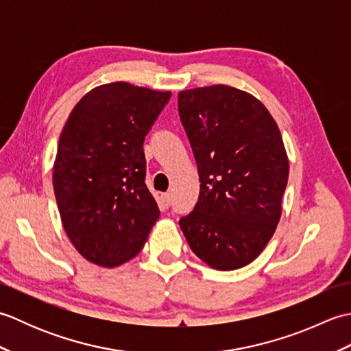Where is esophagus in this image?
<instances>
[{
	"instance_id": "34e87169",
	"label": "esophagus",
	"mask_w": 351,
	"mask_h": 351,
	"mask_svg": "<svg viewBox=\"0 0 351 351\" xmlns=\"http://www.w3.org/2000/svg\"><path fill=\"white\" fill-rule=\"evenodd\" d=\"M170 204H171V195L170 193H164V195L161 196V205L164 208H169Z\"/></svg>"
}]
</instances>
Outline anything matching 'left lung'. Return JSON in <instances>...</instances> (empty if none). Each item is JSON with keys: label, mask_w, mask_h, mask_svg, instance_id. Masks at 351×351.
Segmentation results:
<instances>
[{"label": "left lung", "mask_w": 351, "mask_h": 351, "mask_svg": "<svg viewBox=\"0 0 351 351\" xmlns=\"http://www.w3.org/2000/svg\"><path fill=\"white\" fill-rule=\"evenodd\" d=\"M200 191L180 226L195 255L230 271L250 264L273 237L289 173L279 126L255 96L215 84L178 93Z\"/></svg>", "instance_id": "8db88e82"}]
</instances>
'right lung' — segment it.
I'll return each instance as SVG.
<instances>
[{
    "instance_id": "obj_1",
    "label": "right lung",
    "mask_w": 351,
    "mask_h": 351,
    "mask_svg": "<svg viewBox=\"0 0 351 351\" xmlns=\"http://www.w3.org/2000/svg\"><path fill=\"white\" fill-rule=\"evenodd\" d=\"M170 96L125 81L102 84L63 126L52 185L66 234L92 264L128 263L160 217L145 184L143 141Z\"/></svg>"
}]
</instances>
